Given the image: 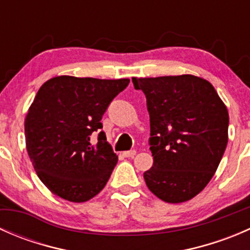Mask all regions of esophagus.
Wrapping results in <instances>:
<instances>
[{"label":"esophagus","mask_w":250,"mask_h":250,"mask_svg":"<svg viewBox=\"0 0 250 250\" xmlns=\"http://www.w3.org/2000/svg\"><path fill=\"white\" fill-rule=\"evenodd\" d=\"M135 153H137V151L135 150H130V151H125V152L122 153L123 155V157H134L135 156Z\"/></svg>","instance_id":"34e87169"}]
</instances>
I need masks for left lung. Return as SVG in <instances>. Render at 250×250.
<instances>
[{"label": "left lung", "mask_w": 250, "mask_h": 250, "mask_svg": "<svg viewBox=\"0 0 250 250\" xmlns=\"http://www.w3.org/2000/svg\"><path fill=\"white\" fill-rule=\"evenodd\" d=\"M146 97L153 166L144 173L148 190L168 203L201 192L228 145L229 112L213 85L193 75L133 78Z\"/></svg>", "instance_id": "left-lung-1"}]
</instances>
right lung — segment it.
Returning <instances> with one entry per match:
<instances>
[{"label": "right lung", "mask_w": 250, "mask_h": 250, "mask_svg": "<svg viewBox=\"0 0 250 250\" xmlns=\"http://www.w3.org/2000/svg\"><path fill=\"white\" fill-rule=\"evenodd\" d=\"M128 78L58 76L42 84L25 118V141L32 166L54 195L85 202L104 188L118 157L100 132L102 118Z\"/></svg>", "instance_id": "obj_1"}]
</instances>
